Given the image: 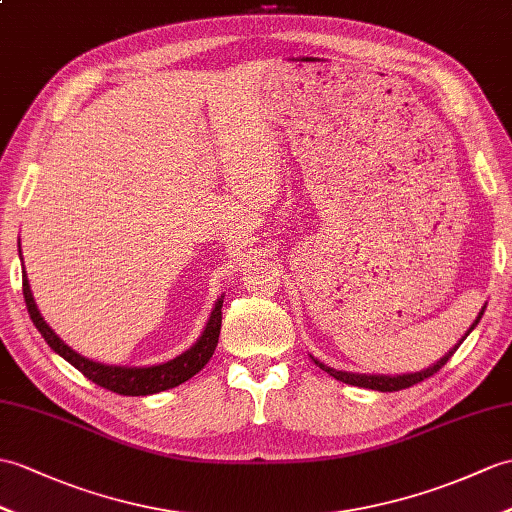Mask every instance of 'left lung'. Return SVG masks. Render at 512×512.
<instances>
[{
    "label": "left lung",
    "instance_id": "1",
    "mask_svg": "<svg viewBox=\"0 0 512 512\" xmlns=\"http://www.w3.org/2000/svg\"><path fill=\"white\" fill-rule=\"evenodd\" d=\"M482 314H484V307H482V312L478 314V318H475V323L471 325V329H475V325L480 323V318H482ZM469 329V331H471ZM469 331H467V336H469ZM465 336V338H467ZM462 338V340H465ZM462 340L456 344L454 349H451L445 358H441L438 360L434 366H430V368H425V371H421V373H410V375H397V377H390V375H355V373H344V371H336V368H329V366H325V364H320V362H316L320 368H323L325 373H329L331 377H336L338 382H344V384H351V386H360V388H371V390H382V392H395V390H403V388H410V386H414V384H419V382H423V379H427V377H432L436 371H441V368L449 362V358L451 355L456 353V349L460 347L462 344Z\"/></svg>",
    "mask_w": 512,
    "mask_h": 512
}]
</instances>
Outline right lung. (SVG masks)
I'll return each mask as SVG.
<instances>
[{
  "mask_svg": "<svg viewBox=\"0 0 512 512\" xmlns=\"http://www.w3.org/2000/svg\"><path fill=\"white\" fill-rule=\"evenodd\" d=\"M21 281H23V299H26L30 318H32L34 327L41 331L45 342L50 344V347L58 355H61V358H65L71 366H76L82 375L91 379L93 384H98L111 392H117V395L144 397V395H154V392L174 388L178 384L187 382L189 377H194L200 368L211 360L213 351H216V344L220 338V327H222V299L224 296H220L216 307H213V312L207 320V327H205V331H202V336L198 338V342L192 349H187L185 353L178 355V358L165 362V364H159V366L126 368V366H106L100 362L87 360L71 347H67V344L54 334L50 325H47L43 316L39 314L37 303H34V299H32V290H30V283L26 277V270H23Z\"/></svg>",
  "mask_w": 512,
  "mask_h": 512,
  "instance_id": "right-lung-1",
  "label": "right lung"
}]
</instances>
